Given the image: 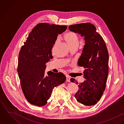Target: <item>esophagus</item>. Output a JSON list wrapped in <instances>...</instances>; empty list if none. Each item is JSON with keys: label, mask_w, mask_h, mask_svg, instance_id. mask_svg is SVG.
<instances>
[{"label": "esophagus", "mask_w": 124, "mask_h": 124, "mask_svg": "<svg viewBox=\"0 0 124 124\" xmlns=\"http://www.w3.org/2000/svg\"><path fill=\"white\" fill-rule=\"evenodd\" d=\"M66 78H67V81H68V82H70V77L69 76H68V75H67L66 76Z\"/></svg>", "instance_id": "1"}]
</instances>
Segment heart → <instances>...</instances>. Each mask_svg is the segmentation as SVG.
I'll list each match as a JSON object with an SVG mask.
<instances>
[{
    "instance_id": "1",
    "label": "heart",
    "mask_w": 124,
    "mask_h": 124,
    "mask_svg": "<svg viewBox=\"0 0 124 124\" xmlns=\"http://www.w3.org/2000/svg\"><path fill=\"white\" fill-rule=\"evenodd\" d=\"M64 38L70 47L78 46L79 45L78 36L74 32L69 31L67 32L64 35Z\"/></svg>"
}]
</instances>
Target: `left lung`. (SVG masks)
<instances>
[{
	"mask_svg": "<svg viewBox=\"0 0 124 124\" xmlns=\"http://www.w3.org/2000/svg\"><path fill=\"white\" fill-rule=\"evenodd\" d=\"M69 28L84 36L85 42L78 60V65L85 69L83 76L85 80L78 83L74 78L70 79L71 82L78 84V90L75 97L85 106L94 105L101 99L105 88L108 74V50L94 25L84 23L70 25Z\"/></svg>",
	"mask_w": 124,
	"mask_h": 124,
	"instance_id": "1",
	"label": "left lung"
}]
</instances>
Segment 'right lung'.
Listing matches in <instances>:
<instances>
[{"mask_svg":"<svg viewBox=\"0 0 124 124\" xmlns=\"http://www.w3.org/2000/svg\"><path fill=\"white\" fill-rule=\"evenodd\" d=\"M67 28L64 25L38 24L20 51L17 71L21 87L26 99L33 105H45L54 87L66 81L62 73L45 71L46 63L53 58L51 50L58 34Z\"/></svg>","mask_w":124,"mask_h":124,"instance_id":"right-lung-1","label":"right lung"}]
</instances>
